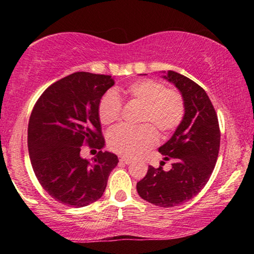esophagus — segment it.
<instances>
[{
  "label": "esophagus",
  "instance_id": "esophagus-1",
  "mask_svg": "<svg viewBox=\"0 0 254 254\" xmlns=\"http://www.w3.org/2000/svg\"><path fill=\"white\" fill-rule=\"evenodd\" d=\"M120 162L124 163V164H130V163H131L130 159H128L126 157H120Z\"/></svg>",
  "mask_w": 254,
  "mask_h": 254
}]
</instances>
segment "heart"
I'll use <instances>...</instances> for the list:
<instances>
[{
	"instance_id": "b5f03b06",
	"label": "heart",
	"mask_w": 254,
	"mask_h": 254,
	"mask_svg": "<svg viewBox=\"0 0 254 254\" xmlns=\"http://www.w3.org/2000/svg\"><path fill=\"white\" fill-rule=\"evenodd\" d=\"M141 106L137 124L140 127L129 129L117 127L107 135L111 150L126 157H135L150 149L157 142V133L165 136L175 130L185 114V102L178 91L165 89L154 79H141L124 89H116L102 98L98 107L100 123L105 126L119 119L121 105L119 97Z\"/></svg>"
}]
</instances>
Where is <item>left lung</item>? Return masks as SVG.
<instances>
[{
  "label": "left lung",
  "instance_id": "left-lung-1",
  "mask_svg": "<svg viewBox=\"0 0 254 254\" xmlns=\"http://www.w3.org/2000/svg\"><path fill=\"white\" fill-rule=\"evenodd\" d=\"M162 77L182 93L185 114L171 138L159 147L172 168L149 165L136 185L142 199L163 208L179 206L195 196L209 180L220 150V127L216 112L206 91L192 79L173 70ZM162 165V164H161Z\"/></svg>",
  "mask_w": 254,
  "mask_h": 254
}]
</instances>
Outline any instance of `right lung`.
Returning <instances> with one entry per match:
<instances>
[{"instance_id": "right-lung-1", "label": "right lung", "mask_w": 254, "mask_h": 254, "mask_svg": "<svg viewBox=\"0 0 254 254\" xmlns=\"http://www.w3.org/2000/svg\"><path fill=\"white\" fill-rule=\"evenodd\" d=\"M114 79L110 75L77 71L45 90L31 113L27 147L40 185L59 202L85 207L100 199L118 156L98 152L83 158L81 148L103 149L98 107Z\"/></svg>"}]
</instances>
